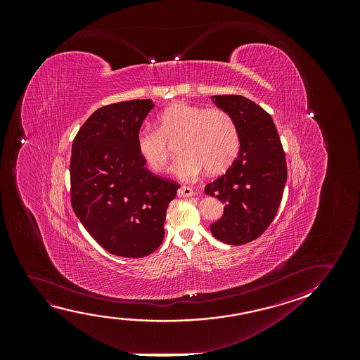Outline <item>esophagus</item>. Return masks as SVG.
I'll list each match as a JSON object with an SVG mask.
<instances>
[{"label": "esophagus", "mask_w": 360, "mask_h": 360, "mask_svg": "<svg viewBox=\"0 0 360 360\" xmlns=\"http://www.w3.org/2000/svg\"><path fill=\"white\" fill-rule=\"evenodd\" d=\"M178 197H192L194 192H193L192 188L186 187V186H182V187H179V189L177 191Z\"/></svg>", "instance_id": "34e87169"}]
</instances>
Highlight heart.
Wrapping results in <instances>:
<instances>
[{
  "instance_id": "obj_1",
  "label": "heart",
  "mask_w": 360,
  "mask_h": 360,
  "mask_svg": "<svg viewBox=\"0 0 360 360\" xmlns=\"http://www.w3.org/2000/svg\"><path fill=\"white\" fill-rule=\"evenodd\" d=\"M156 125L158 130L143 129L136 136L139 155L153 172L166 171L172 155L171 143L177 140L182 155L173 171L183 179H193L204 169L209 173L225 171L240 150L236 123L224 109L176 102L158 115Z\"/></svg>"
}]
</instances>
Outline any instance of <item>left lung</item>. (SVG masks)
Here are the masks:
<instances>
[{"instance_id": "left-lung-1", "label": "left lung", "mask_w": 360, "mask_h": 360, "mask_svg": "<svg viewBox=\"0 0 360 360\" xmlns=\"http://www.w3.org/2000/svg\"><path fill=\"white\" fill-rule=\"evenodd\" d=\"M212 98L235 120L240 151L225 174L204 189L225 204L210 231L219 241L238 246L261 236L276 217L288 178L285 153L273 119L258 104L236 94Z\"/></svg>"}]
</instances>
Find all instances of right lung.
Here are the masks:
<instances>
[{
	"label": "right lung",
	"instance_id": "right-lung-1",
	"mask_svg": "<svg viewBox=\"0 0 360 360\" xmlns=\"http://www.w3.org/2000/svg\"><path fill=\"white\" fill-rule=\"evenodd\" d=\"M151 99L104 105L79 128L70 161L71 204L89 235L115 256L140 258L162 243L177 183L155 176L136 136Z\"/></svg>",
	"mask_w": 360,
	"mask_h": 360
}]
</instances>
